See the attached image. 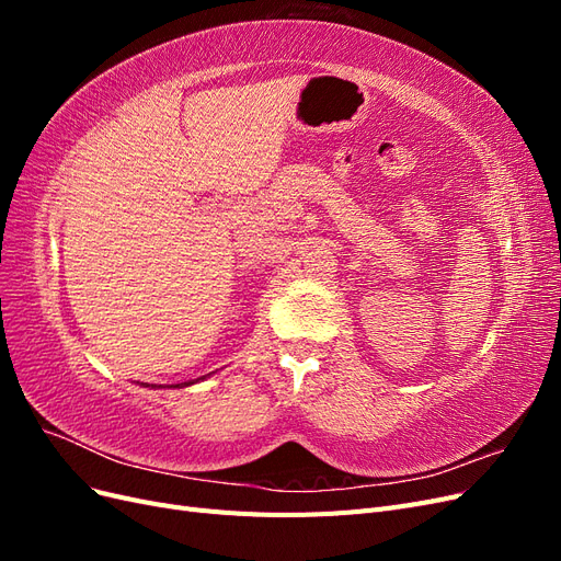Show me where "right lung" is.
<instances>
[{
  "label": "right lung",
  "instance_id": "obj_1",
  "mask_svg": "<svg viewBox=\"0 0 561 561\" xmlns=\"http://www.w3.org/2000/svg\"><path fill=\"white\" fill-rule=\"evenodd\" d=\"M206 377H201V379H194V381H184V383H175V386H171V388H186V386H194V383H198V381H203ZM151 388H157L154 383H151ZM161 388H165V386H161Z\"/></svg>",
  "mask_w": 561,
  "mask_h": 561
}]
</instances>
